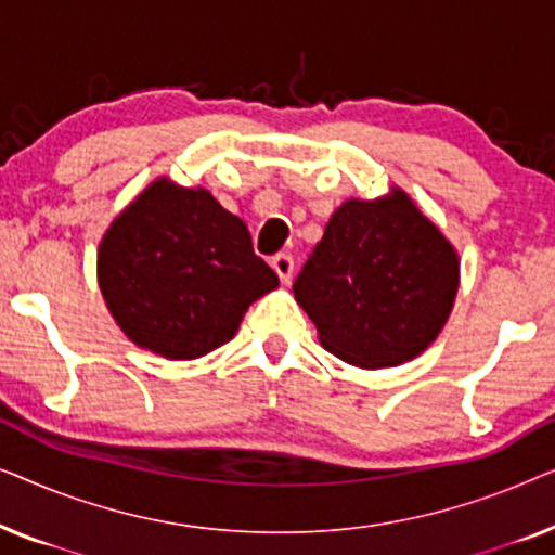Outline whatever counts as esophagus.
I'll return each mask as SVG.
<instances>
[{
    "mask_svg": "<svg viewBox=\"0 0 555 555\" xmlns=\"http://www.w3.org/2000/svg\"><path fill=\"white\" fill-rule=\"evenodd\" d=\"M293 268H295V262H293V255H287V253H280V255H275L272 257V270L278 272V278H280V283H291L293 280Z\"/></svg>",
    "mask_w": 555,
    "mask_h": 555,
    "instance_id": "1",
    "label": "esophagus"
}]
</instances>
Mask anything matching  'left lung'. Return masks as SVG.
<instances>
[{
    "label": "left lung",
    "instance_id": "8db88e82",
    "mask_svg": "<svg viewBox=\"0 0 555 555\" xmlns=\"http://www.w3.org/2000/svg\"><path fill=\"white\" fill-rule=\"evenodd\" d=\"M457 287V249L393 186L333 211L293 293L325 351L359 369H389L435 344Z\"/></svg>",
    "mask_w": 555,
    "mask_h": 555
}]
</instances>
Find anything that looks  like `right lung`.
Listing matches in <instances>:
<instances>
[{
  "label": "right lung",
  "instance_id": "obj_1",
  "mask_svg": "<svg viewBox=\"0 0 555 555\" xmlns=\"http://www.w3.org/2000/svg\"><path fill=\"white\" fill-rule=\"evenodd\" d=\"M98 285L128 340L192 361L232 340L247 308L280 280L253 253L240 217L207 189L162 177L105 230Z\"/></svg>",
  "mask_w": 555,
  "mask_h": 555
}]
</instances>
